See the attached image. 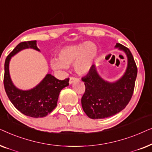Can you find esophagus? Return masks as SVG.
<instances>
[{
	"mask_svg": "<svg viewBox=\"0 0 152 152\" xmlns=\"http://www.w3.org/2000/svg\"><path fill=\"white\" fill-rule=\"evenodd\" d=\"M78 80H79V79L76 78V77H70L69 84H72L74 82H75V81H78Z\"/></svg>",
	"mask_w": 152,
	"mask_h": 152,
	"instance_id": "obj_1",
	"label": "esophagus"
}]
</instances>
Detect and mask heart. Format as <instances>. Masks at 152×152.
Instances as JSON below:
<instances>
[{"label": "heart", "mask_w": 152, "mask_h": 152, "mask_svg": "<svg viewBox=\"0 0 152 152\" xmlns=\"http://www.w3.org/2000/svg\"><path fill=\"white\" fill-rule=\"evenodd\" d=\"M97 53V45L91 41L66 45L58 52V58H52L50 63L55 70L66 69L74 64L77 73L85 75L90 71Z\"/></svg>", "instance_id": "obj_1"}]
</instances>
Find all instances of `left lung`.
<instances>
[{
	"instance_id": "1",
	"label": "left lung",
	"mask_w": 152,
	"mask_h": 152,
	"mask_svg": "<svg viewBox=\"0 0 152 152\" xmlns=\"http://www.w3.org/2000/svg\"><path fill=\"white\" fill-rule=\"evenodd\" d=\"M115 48L123 51L127 58V66L121 77L115 82L104 80L93 65L82 77L86 90L82 97L83 110L91 119H103L122 111L132 98L137 77V67L129 50L120 43Z\"/></svg>"
}]
</instances>
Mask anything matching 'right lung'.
Returning <instances> with one entry per match:
<instances>
[{
  "mask_svg": "<svg viewBox=\"0 0 152 152\" xmlns=\"http://www.w3.org/2000/svg\"><path fill=\"white\" fill-rule=\"evenodd\" d=\"M40 52L37 41L21 42L7 56L5 62L4 86L11 102L24 115L32 118H43L50 113L57 107L60 91L69 85V78L59 80L51 74H47L41 82L29 90H22L12 82L10 74V62L12 57L25 49Z\"/></svg>",
  "mask_w": 152,
  "mask_h": 152,
  "instance_id": "obj_1",
  "label": "right lung"
}]
</instances>
